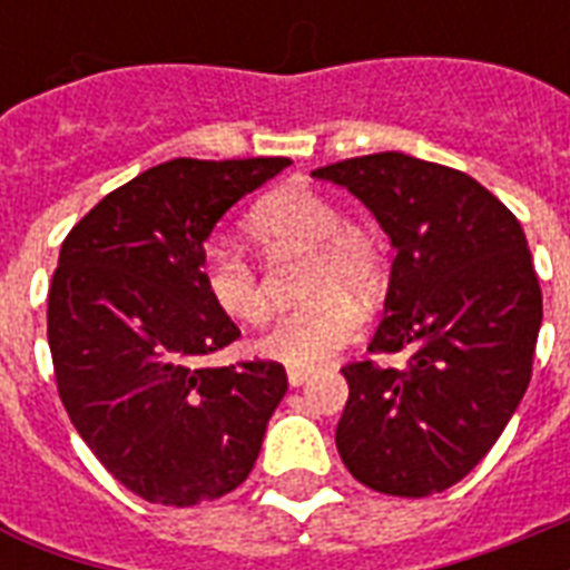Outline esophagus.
Segmentation results:
<instances>
[{"instance_id":"1","label":"esophagus","mask_w":570,"mask_h":570,"mask_svg":"<svg viewBox=\"0 0 570 570\" xmlns=\"http://www.w3.org/2000/svg\"><path fill=\"white\" fill-rule=\"evenodd\" d=\"M286 379H289L293 387H302L304 381L311 379V370H293V366H289V370H286Z\"/></svg>"}]
</instances>
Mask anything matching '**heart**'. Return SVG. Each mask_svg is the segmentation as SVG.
I'll list each match as a JSON object with an SVG mask.
<instances>
[{
    "label": "heart",
    "mask_w": 570,
    "mask_h": 570,
    "mask_svg": "<svg viewBox=\"0 0 570 570\" xmlns=\"http://www.w3.org/2000/svg\"><path fill=\"white\" fill-rule=\"evenodd\" d=\"M245 233L263 250L311 248L302 307L281 313L257 340L268 361L311 370L357 337L361 316L352 302L373 304L384 289V248L370 227L348 222L340 206L311 186H284L250 209ZM206 295L224 316L263 322L268 313L257 266L233 248H213L204 259Z\"/></svg>",
    "instance_id": "1"
}]
</instances>
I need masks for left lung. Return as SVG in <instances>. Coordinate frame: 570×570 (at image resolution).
<instances>
[{"mask_svg": "<svg viewBox=\"0 0 570 570\" xmlns=\"http://www.w3.org/2000/svg\"><path fill=\"white\" fill-rule=\"evenodd\" d=\"M313 177L361 197L396 248L370 352H405V364L340 370V459L381 494L446 491L485 459L532 379L541 286L521 222L464 171L396 150Z\"/></svg>", "mask_w": 570, "mask_h": 570, "instance_id": "1", "label": "left lung"}]
</instances>
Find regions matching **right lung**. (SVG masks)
Returning <instances> with one entry per match:
<instances>
[{"label":"right lung","mask_w":570,"mask_h":570,"mask_svg":"<svg viewBox=\"0 0 570 570\" xmlns=\"http://www.w3.org/2000/svg\"><path fill=\"white\" fill-rule=\"evenodd\" d=\"M289 165L171 159L67 233L47 302L58 396L100 464L147 503L197 505L248 479L286 393L277 361L200 366L239 328L206 295L204 242Z\"/></svg>","instance_id":"obj_1"}]
</instances>
